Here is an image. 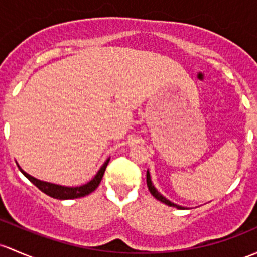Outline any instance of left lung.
<instances>
[{"mask_svg": "<svg viewBox=\"0 0 257 257\" xmlns=\"http://www.w3.org/2000/svg\"><path fill=\"white\" fill-rule=\"evenodd\" d=\"M147 185H148V188H149L150 193L153 194V196L155 197V198L158 199V201L163 202V203L167 204V206H170V207H175V208H177V209H187V208H186V207L178 206V204L174 203V202L169 201V199H167L166 197H164L163 194H161L160 192H159L158 190H156V188H155V186H154V185H153V182H151V176H150V172H149V170H148V171H147Z\"/></svg>", "mask_w": 257, "mask_h": 257, "instance_id": "8db88e82", "label": "left lung"}]
</instances>
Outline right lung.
Instances as JSON below:
<instances>
[{"label": "right lung", "instance_id": "add662e5", "mask_svg": "<svg viewBox=\"0 0 257 257\" xmlns=\"http://www.w3.org/2000/svg\"><path fill=\"white\" fill-rule=\"evenodd\" d=\"M110 158H108L104 164L102 165L101 169L98 170L94 177L91 181H88L87 183L82 186H77V187H69V186H61V185H56V183H51V182H47V181H42L38 180V178L31 176L29 174H27L24 170H22V167L17 164L18 169L21 170L22 174L24 175L34 186H37L42 192H44L48 196L53 197V198L56 199H74V198H80V197H85L87 194H90L91 192H93L98 185L101 183L102 177H103L104 171H106V167L108 163H109Z\"/></svg>", "mask_w": 257, "mask_h": 257}]
</instances>
